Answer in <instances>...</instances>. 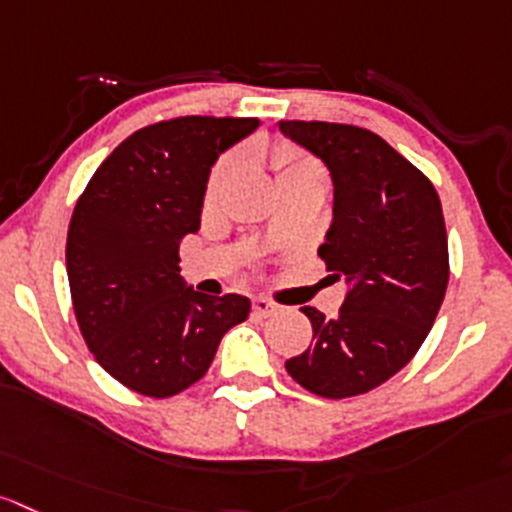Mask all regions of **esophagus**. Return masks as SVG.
I'll return each mask as SVG.
<instances>
[{
  "label": "esophagus",
  "mask_w": 512,
  "mask_h": 512,
  "mask_svg": "<svg viewBox=\"0 0 512 512\" xmlns=\"http://www.w3.org/2000/svg\"><path fill=\"white\" fill-rule=\"evenodd\" d=\"M276 311H279V306H276L274 301L264 299V296L253 299V316H261V319H266V316H274Z\"/></svg>",
  "instance_id": "34e87169"
}]
</instances>
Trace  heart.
I'll return each instance as SVG.
<instances>
[{"instance_id":"1","label":"heart","mask_w":512,"mask_h":512,"mask_svg":"<svg viewBox=\"0 0 512 512\" xmlns=\"http://www.w3.org/2000/svg\"><path fill=\"white\" fill-rule=\"evenodd\" d=\"M269 163L276 173V183H294V180H314V183H324V170L316 163L314 158L299 150L291 143H279L269 150ZM231 173V163L223 160L216 170H213L211 180H208V201L218 196L223 186H226V178Z\"/></svg>"}]
</instances>
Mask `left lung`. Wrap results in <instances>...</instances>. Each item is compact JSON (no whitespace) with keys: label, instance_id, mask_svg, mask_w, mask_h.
Instances as JSON below:
<instances>
[{"label":"left lung","instance_id":"1","mask_svg":"<svg viewBox=\"0 0 512 512\" xmlns=\"http://www.w3.org/2000/svg\"><path fill=\"white\" fill-rule=\"evenodd\" d=\"M279 128L332 173L334 221L319 256L329 279L349 284L334 319L301 309L314 339L286 372L319 397H357L405 367L435 324L450 279L440 196L372 130L319 120Z\"/></svg>","mask_w":512,"mask_h":512}]
</instances>
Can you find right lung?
<instances>
[{
    "mask_svg": "<svg viewBox=\"0 0 512 512\" xmlns=\"http://www.w3.org/2000/svg\"><path fill=\"white\" fill-rule=\"evenodd\" d=\"M259 118L186 115L135 130L107 155L72 211L67 279L82 339L110 377L173 397L211 367L246 296H206L180 276L183 236L201 228L211 165Z\"/></svg>",
    "mask_w": 512,
    "mask_h": 512,
    "instance_id": "1",
    "label": "right lung"
}]
</instances>
